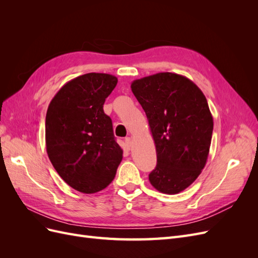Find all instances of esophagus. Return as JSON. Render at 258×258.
Listing matches in <instances>:
<instances>
[{
	"instance_id": "1",
	"label": "esophagus",
	"mask_w": 258,
	"mask_h": 258,
	"mask_svg": "<svg viewBox=\"0 0 258 258\" xmlns=\"http://www.w3.org/2000/svg\"><path fill=\"white\" fill-rule=\"evenodd\" d=\"M124 142H126V145H127L129 150H130V148H132V146H134V141H132V139L129 138V137L124 139Z\"/></svg>"
}]
</instances>
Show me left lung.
Here are the masks:
<instances>
[{
  "instance_id": "obj_1",
  "label": "left lung",
  "mask_w": 258,
  "mask_h": 258,
  "mask_svg": "<svg viewBox=\"0 0 258 258\" xmlns=\"http://www.w3.org/2000/svg\"><path fill=\"white\" fill-rule=\"evenodd\" d=\"M146 114L157 165L148 175L154 188L175 195L204 170L210 152L213 117L198 86L187 77L162 72L131 84Z\"/></svg>"
}]
</instances>
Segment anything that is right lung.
Segmentation results:
<instances>
[{
  "instance_id": "obj_1",
  "label": "right lung",
  "mask_w": 258,
  "mask_h": 258,
  "mask_svg": "<svg viewBox=\"0 0 258 258\" xmlns=\"http://www.w3.org/2000/svg\"><path fill=\"white\" fill-rule=\"evenodd\" d=\"M117 77L88 73L68 82L50 101L45 122L48 157L77 191L95 194L112 183L122 159L112 119L103 111Z\"/></svg>"
}]
</instances>
